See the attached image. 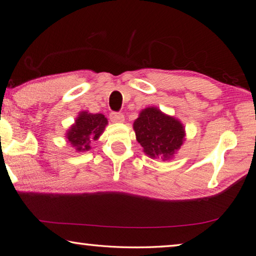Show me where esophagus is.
I'll list each match as a JSON object with an SVG mask.
<instances>
[{
    "instance_id": "obj_1",
    "label": "esophagus",
    "mask_w": 256,
    "mask_h": 256,
    "mask_svg": "<svg viewBox=\"0 0 256 256\" xmlns=\"http://www.w3.org/2000/svg\"><path fill=\"white\" fill-rule=\"evenodd\" d=\"M110 118L112 122L114 123H120V122H124V115L122 112H112L110 114Z\"/></svg>"
}]
</instances>
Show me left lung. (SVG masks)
Listing matches in <instances>:
<instances>
[{
  "label": "left lung",
  "instance_id": "obj_1",
  "mask_svg": "<svg viewBox=\"0 0 256 256\" xmlns=\"http://www.w3.org/2000/svg\"><path fill=\"white\" fill-rule=\"evenodd\" d=\"M136 141L150 158L170 160L185 140V128L178 120L157 107L142 110L134 120Z\"/></svg>",
  "mask_w": 256,
  "mask_h": 256
}]
</instances>
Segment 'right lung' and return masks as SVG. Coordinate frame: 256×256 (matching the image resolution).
Here are the masks:
<instances>
[{"label": "right lung", "instance_id": "right-lung-1", "mask_svg": "<svg viewBox=\"0 0 256 256\" xmlns=\"http://www.w3.org/2000/svg\"><path fill=\"white\" fill-rule=\"evenodd\" d=\"M107 124L108 120L102 114L81 112L74 124L68 130L66 138L78 152L88 151L92 148V141L98 140Z\"/></svg>", "mask_w": 256, "mask_h": 256}]
</instances>
